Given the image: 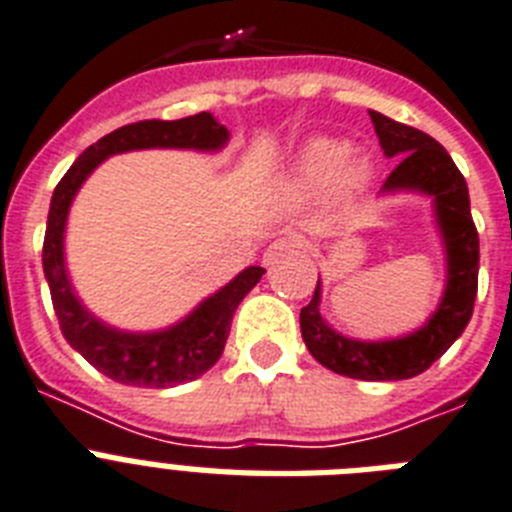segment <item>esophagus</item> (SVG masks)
Returning <instances> with one entry per match:
<instances>
[{"label":"esophagus","instance_id":"esophagus-1","mask_svg":"<svg viewBox=\"0 0 512 512\" xmlns=\"http://www.w3.org/2000/svg\"><path fill=\"white\" fill-rule=\"evenodd\" d=\"M302 247H305V239H302V236H297V234L281 236V239H276V242H273L268 249H265L263 263L265 265L278 263L281 257H286V255H289V252H294V249H302Z\"/></svg>","mask_w":512,"mask_h":512}]
</instances>
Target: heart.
<instances>
[{
  "mask_svg": "<svg viewBox=\"0 0 512 512\" xmlns=\"http://www.w3.org/2000/svg\"><path fill=\"white\" fill-rule=\"evenodd\" d=\"M368 160L350 155L336 139H313L294 162V184L302 191H321L334 184L339 191H357L368 181Z\"/></svg>",
  "mask_w": 512,
  "mask_h": 512,
  "instance_id": "b5f03b06",
  "label": "heart"
}]
</instances>
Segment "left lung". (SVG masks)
Instances as JSON below:
<instances>
[{
  "mask_svg": "<svg viewBox=\"0 0 512 512\" xmlns=\"http://www.w3.org/2000/svg\"><path fill=\"white\" fill-rule=\"evenodd\" d=\"M378 144L386 157H400L381 194L418 191L434 199V215L447 255V284L436 313L413 334L384 342L342 336L321 315V281L310 305L299 313V328L310 355L328 371L360 381H400L431 368L465 331L479 289V231L471 218L468 184L447 149L418 128L371 110Z\"/></svg>",
  "mask_w": 512,
  "mask_h": 512,
  "instance_id": "left-lung-1",
  "label": "left lung"
}]
</instances>
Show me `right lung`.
Returning a JSON list of instances; mask_svg holds the SVG:
<instances>
[{
    "mask_svg": "<svg viewBox=\"0 0 512 512\" xmlns=\"http://www.w3.org/2000/svg\"><path fill=\"white\" fill-rule=\"evenodd\" d=\"M228 128L220 126L210 112H199L181 120H139L102 136L97 144L83 149V155L70 165L52 194L47 234H44V276L52 294L54 313L62 336L76 352H81L99 373L126 386H168L194 381L218 363L226 347L228 331L239 302L263 278L265 268L249 265L234 281L199 302L184 321L162 331H120L91 315L76 297L65 270V223L70 205L83 181L94 173L99 162L120 152L134 149H197L218 152L226 147Z\"/></svg>",
    "mask_w": 512,
    "mask_h": 512,
    "instance_id": "obj_1",
    "label": "right lung"
}]
</instances>
